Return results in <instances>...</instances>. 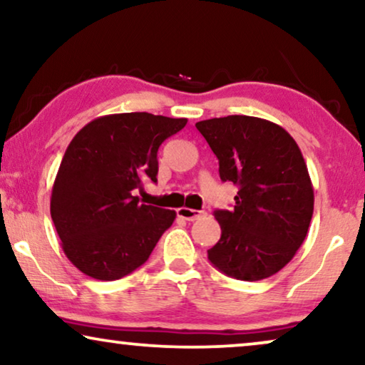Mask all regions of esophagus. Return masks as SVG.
Masks as SVG:
<instances>
[{"mask_svg": "<svg viewBox=\"0 0 365 365\" xmlns=\"http://www.w3.org/2000/svg\"><path fill=\"white\" fill-rule=\"evenodd\" d=\"M178 216L186 219V221H196V219L206 216L204 211H197V209H189V207H179Z\"/></svg>", "mask_w": 365, "mask_h": 365, "instance_id": "obj_1", "label": "esophagus"}]
</instances>
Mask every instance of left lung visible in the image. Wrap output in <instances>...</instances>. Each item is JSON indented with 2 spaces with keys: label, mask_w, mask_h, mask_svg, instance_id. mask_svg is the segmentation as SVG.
<instances>
[{
  "label": "left lung",
  "mask_w": 365,
  "mask_h": 365,
  "mask_svg": "<svg viewBox=\"0 0 365 365\" xmlns=\"http://www.w3.org/2000/svg\"><path fill=\"white\" fill-rule=\"evenodd\" d=\"M196 128L216 154L221 181L239 187L232 211H214L221 239L207 259L239 281L274 276L301 247L314 212L301 149L286 129L261 118H212Z\"/></svg>",
  "instance_id": "left-lung-1"
}]
</instances>
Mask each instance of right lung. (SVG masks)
Instances as JSON below:
<instances>
[{
	"label": "right lung",
	"instance_id": "obj_1",
	"mask_svg": "<svg viewBox=\"0 0 365 365\" xmlns=\"http://www.w3.org/2000/svg\"><path fill=\"white\" fill-rule=\"evenodd\" d=\"M186 118L121 113L88 123L64 153L51 192V219L66 257L83 274L116 281L151 256L176 219L133 191L158 182V149Z\"/></svg>",
	"mask_w": 365,
	"mask_h": 365
}]
</instances>
